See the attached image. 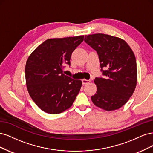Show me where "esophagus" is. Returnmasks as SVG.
I'll return each mask as SVG.
<instances>
[{"instance_id":"obj_1","label":"esophagus","mask_w":153,"mask_h":153,"mask_svg":"<svg viewBox=\"0 0 153 153\" xmlns=\"http://www.w3.org/2000/svg\"><path fill=\"white\" fill-rule=\"evenodd\" d=\"M90 82H91V80H86V79H83V80H82L83 84H84V85L88 84H89V83H90Z\"/></svg>"}]
</instances>
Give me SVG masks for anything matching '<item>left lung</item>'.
Returning a JSON list of instances; mask_svg holds the SVG:
<instances>
[{"label":"left lung","mask_w":153,"mask_h":153,"mask_svg":"<svg viewBox=\"0 0 153 153\" xmlns=\"http://www.w3.org/2000/svg\"><path fill=\"white\" fill-rule=\"evenodd\" d=\"M85 42L98 53L103 78L96 77L93 103L106 111L119 109L135 89L137 69L135 56L124 40L105 34L85 36Z\"/></svg>","instance_id":"1"}]
</instances>
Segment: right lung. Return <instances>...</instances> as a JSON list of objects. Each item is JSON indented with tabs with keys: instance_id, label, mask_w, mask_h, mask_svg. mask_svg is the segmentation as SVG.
Returning <instances> with one entry per match:
<instances>
[{
	"instance_id": "obj_1",
	"label": "right lung",
	"mask_w": 153,
	"mask_h": 153,
	"mask_svg": "<svg viewBox=\"0 0 153 153\" xmlns=\"http://www.w3.org/2000/svg\"><path fill=\"white\" fill-rule=\"evenodd\" d=\"M84 36L48 39L39 45L27 59L25 80L31 98L46 113L57 114L70 108L79 93L82 82L62 73L70 66L74 50Z\"/></svg>"
}]
</instances>
